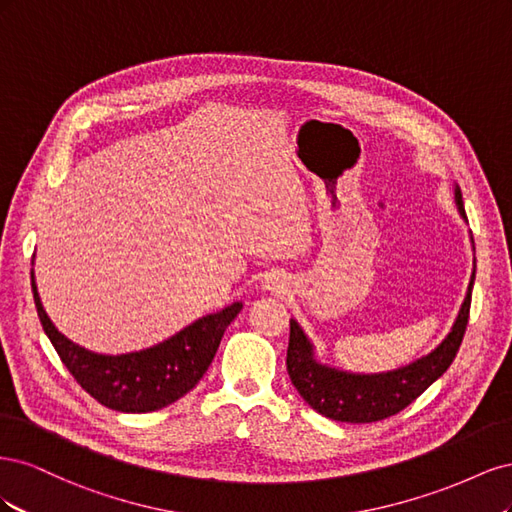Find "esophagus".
<instances>
[{
  "instance_id": "esophagus-1",
  "label": "esophagus",
  "mask_w": 512,
  "mask_h": 512,
  "mask_svg": "<svg viewBox=\"0 0 512 512\" xmlns=\"http://www.w3.org/2000/svg\"><path fill=\"white\" fill-rule=\"evenodd\" d=\"M265 288H269V290H280V288H284V282H282L277 275H267V277H265Z\"/></svg>"
}]
</instances>
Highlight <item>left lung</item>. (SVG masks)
<instances>
[{
    "label": "left lung",
    "mask_w": 512,
    "mask_h": 512,
    "mask_svg": "<svg viewBox=\"0 0 512 512\" xmlns=\"http://www.w3.org/2000/svg\"><path fill=\"white\" fill-rule=\"evenodd\" d=\"M455 203L461 218L466 220L459 185H455ZM474 275L476 273L470 277L468 294L461 303L459 316L444 342L414 363L393 371H382V374H352V371L318 363L314 346L299 327V322L290 320L286 367L294 389L316 412L339 423H376L401 412L418 395L425 393L455 361L470 318Z\"/></svg>",
    "instance_id": "left-lung-1"
}]
</instances>
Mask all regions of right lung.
<instances>
[{"label":"right lung","mask_w":512,"mask_h":512,"mask_svg":"<svg viewBox=\"0 0 512 512\" xmlns=\"http://www.w3.org/2000/svg\"><path fill=\"white\" fill-rule=\"evenodd\" d=\"M32 290L42 329L74 380L102 406L132 414L166 408L192 391L209 369L228 324L243 307L237 301L218 314L198 318L158 346L113 356L91 352L55 329L42 307L34 269Z\"/></svg>","instance_id":"right-lung-1"}]
</instances>
